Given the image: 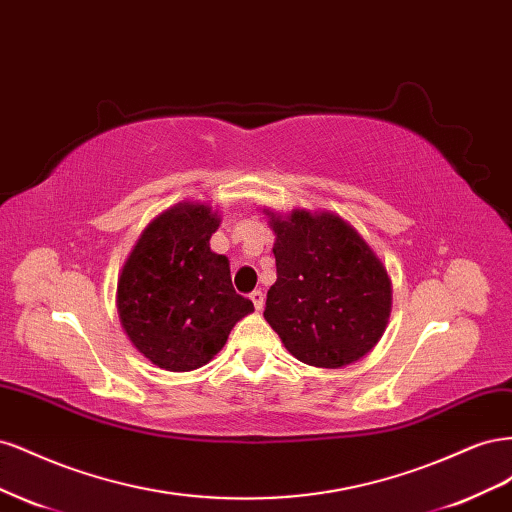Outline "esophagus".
I'll return each mask as SVG.
<instances>
[{
  "mask_svg": "<svg viewBox=\"0 0 512 512\" xmlns=\"http://www.w3.org/2000/svg\"><path fill=\"white\" fill-rule=\"evenodd\" d=\"M250 299H252V303H254V307L258 309V312H260L262 307H265V294H262V290H254L250 294Z\"/></svg>",
  "mask_w": 512,
  "mask_h": 512,
  "instance_id": "obj_1",
  "label": "esophagus"
}]
</instances>
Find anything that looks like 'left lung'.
Wrapping results in <instances>:
<instances>
[{"mask_svg":"<svg viewBox=\"0 0 512 512\" xmlns=\"http://www.w3.org/2000/svg\"><path fill=\"white\" fill-rule=\"evenodd\" d=\"M269 215L277 280L265 320L301 363L337 369L378 344L391 316L389 273L339 215L294 209Z\"/></svg>","mask_w":512,"mask_h":512,"instance_id":"8db88e82","label":"left lung"}]
</instances>
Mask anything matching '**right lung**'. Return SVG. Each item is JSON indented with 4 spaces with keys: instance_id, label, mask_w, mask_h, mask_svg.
Instances as JSON below:
<instances>
[{
    "instance_id": "right-lung-1",
    "label": "right lung",
    "mask_w": 512,
    "mask_h": 512,
    "mask_svg": "<svg viewBox=\"0 0 512 512\" xmlns=\"http://www.w3.org/2000/svg\"><path fill=\"white\" fill-rule=\"evenodd\" d=\"M220 226L209 205L158 215L121 269L117 312L132 346L166 371H192L218 354L254 303L235 292L228 258L211 252Z\"/></svg>"
}]
</instances>
